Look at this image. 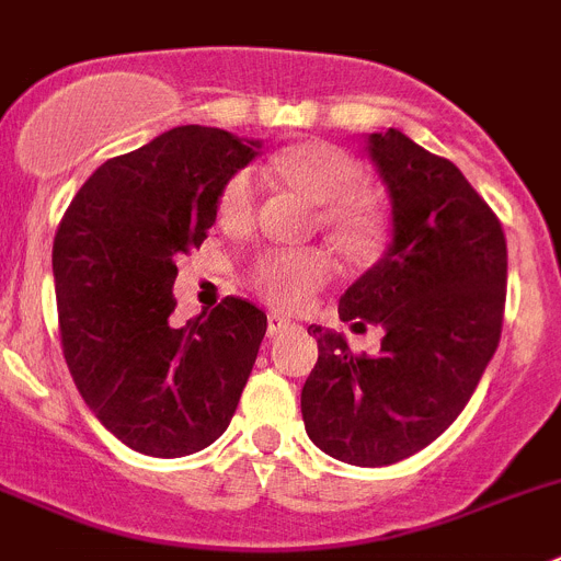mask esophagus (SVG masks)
<instances>
[{
    "instance_id": "obj_1",
    "label": "esophagus",
    "mask_w": 561,
    "mask_h": 561,
    "mask_svg": "<svg viewBox=\"0 0 561 561\" xmlns=\"http://www.w3.org/2000/svg\"><path fill=\"white\" fill-rule=\"evenodd\" d=\"M290 328H294V321L285 319V316H279V313L267 316V335H271V339H276V335H282L285 330H290Z\"/></svg>"
}]
</instances>
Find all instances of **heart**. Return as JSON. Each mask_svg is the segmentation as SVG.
I'll list each match as a JSON object with an SVG mask.
<instances>
[{
    "instance_id": "1",
    "label": "heart",
    "mask_w": 561,
    "mask_h": 561,
    "mask_svg": "<svg viewBox=\"0 0 561 561\" xmlns=\"http://www.w3.org/2000/svg\"><path fill=\"white\" fill-rule=\"evenodd\" d=\"M267 172L294 183L321 208V226L350 248H367L378 237V214L358 197L362 165L344 149L310 140L271 160ZM260 183L253 172H237L220 194V217L228 226H248L256 211ZM330 279V260L321 251H267L253 267V282L279 308L296 310Z\"/></svg>"
}]
</instances>
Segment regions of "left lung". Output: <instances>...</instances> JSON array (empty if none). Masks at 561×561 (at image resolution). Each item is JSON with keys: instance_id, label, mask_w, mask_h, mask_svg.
Returning <instances> with one entry per match:
<instances>
[{"instance_id": "obj_1", "label": "left lung", "mask_w": 561, "mask_h": 561, "mask_svg": "<svg viewBox=\"0 0 561 561\" xmlns=\"http://www.w3.org/2000/svg\"><path fill=\"white\" fill-rule=\"evenodd\" d=\"M392 206V240L339 299L341 321L378 324L381 353L353 355L310 324L319 362L301 387L308 437L350 466H389L455 423L500 344L508 251L485 199L451 160L398 129L367 135Z\"/></svg>"}]
</instances>
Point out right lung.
Segmentation results:
<instances>
[{
	"instance_id": "obj_1",
	"label": "right lung",
	"mask_w": 561,
	"mask_h": 561,
	"mask_svg": "<svg viewBox=\"0 0 561 561\" xmlns=\"http://www.w3.org/2000/svg\"><path fill=\"white\" fill-rule=\"evenodd\" d=\"M262 140L174 126L106 160L78 188L53 242L58 324L72 381L112 435L149 457L211 446L231 423L267 316L222 299L172 321L178 253L203 245L220 194Z\"/></svg>"
}]
</instances>
